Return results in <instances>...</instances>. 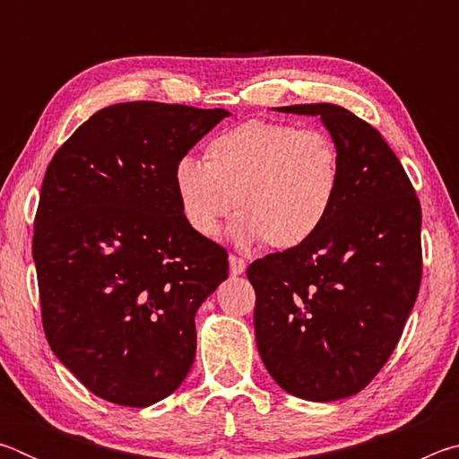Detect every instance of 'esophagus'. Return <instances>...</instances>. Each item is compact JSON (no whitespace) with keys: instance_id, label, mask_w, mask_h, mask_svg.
I'll list each match as a JSON object with an SVG mask.
<instances>
[{"instance_id":"esophagus-1","label":"esophagus","mask_w":459,"mask_h":459,"mask_svg":"<svg viewBox=\"0 0 459 459\" xmlns=\"http://www.w3.org/2000/svg\"><path fill=\"white\" fill-rule=\"evenodd\" d=\"M229 267H230V275H243L245 273V269H247V263H245V259H240V257H235V255H230L229 257Z\"/></svg>"}]
</instances>
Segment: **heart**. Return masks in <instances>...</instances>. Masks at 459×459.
I'll list each match as a JSON object with an SVG mask.
<instances>
[{
  "instance_id": "heart-1",
  "label": "heart",
  "mask_w": 459,
  "mask_h": 459,
  "mask_svg": "<svg viewBox=\"0 0 459 459\" xmlns=\"http://www.w3.org/2000/svg\"><path fill=\"white\" fill-rule=\"evenodd\" d=\"M340 155L320 129L248 119L214 135L204 161H176L172 188L190 230L214 238L237 204L230 237L240 247L267 240L293 248L312 238L336 200Z\"/></svg>"
}]
</instances>
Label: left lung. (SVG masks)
I'll return each mask as SVG.
<instances>
[{"mask_svg": "<svg viewBox=\"0 0 459 459\" xmlns=\"http://www.w3.org/2000/svg\"><path fill=\"white\" fill-rule=\"evenodd\" d=\"M320 117L340 155V186L316 235L247 269L255 338L275 383L306 401L362 391L405 328L421 285V206L378 131L332 103L277 107Z\"/></svg>", "mask_w": 459, "mask_h": 459, "instance_id": "1", "label": "left lung"}]
</instances>
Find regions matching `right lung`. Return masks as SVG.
I'll return each instance as SVG.
<instances>
[{"instance_id": "obj_1", "label": "right lung", "mask_w": 459, "mask_h": 459, "mask_svg": "<svg viewBox=\"0 0 459 459\" xmlns=\"http://www.w3.org/2000/svg\"><path fill=\"white\" fill-rule=\"evenodd\" d=\"M224 108L153 100L97 111L54 153L32 255L52 352L123 407L172 394L196 356V316L229 277L227 251L184 222L176 161Z\"/></svg>"}]
</instances>
